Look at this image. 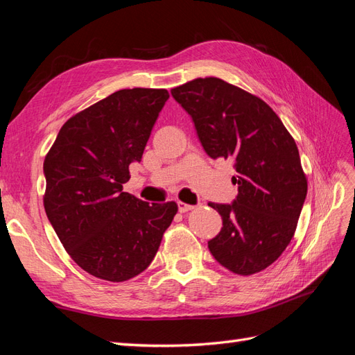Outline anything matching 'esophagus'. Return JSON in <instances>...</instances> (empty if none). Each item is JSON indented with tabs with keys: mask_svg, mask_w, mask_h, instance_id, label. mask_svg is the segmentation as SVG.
<instances>
[{
	"mask_svg": "<svg viewBox=\"0 0 355 355\" xmlns=\"http://www.w3.org/2000/svg\"><path fill=\"white\" fill-rule=\"evenodd\" d=\"M178 207H179L180 213H187V211L194 209V206H191V204H185V202H182V201L178 202Z\"/></svg>",
	"mask_w": 355,
	"mask_h": 355,
	"instance_id": "34e87169",
	"label": "esophagus"
}]
</instances>
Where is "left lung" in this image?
I'll use <instances>...</instances> for the list:
<instances>
[{
  "label": "left lung",
  "instance_id": "obj_1",
  "mask_svg": "<svg viewBox=\"0 0 355 355\" xmlns=\"http://www.w3.org/2000/svg\"><path fill=\"white\" fill-rule=\"evenodd\" d=\"M194 121L206 154L231 159L239 196L209 202L222 230L209 250L227 270L250 275L286 250L306 197V178L295 139L262 99L220 78H197L171 89Z\"/></svg>",
  "mask_w": 355,
  "mask_h": 355
}]
</instances>
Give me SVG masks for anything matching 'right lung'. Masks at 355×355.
<instances>
[{"label": "right lung", "mask_w": 355, "mask_h": 355, "mask_svg": "<svg viewBox=\"0 0 355 355\" xmlns=\"http://www.w3.org/2000/svg\"><path fill=\"white\" fill-rule=\"evenodd\" d=\"M164 89H124L71 116L44 159V209L85 272L120 283L144 272L178 211L123 191L142 159Z\"/></svg>", "instance_id": "1"}]
</instances>
